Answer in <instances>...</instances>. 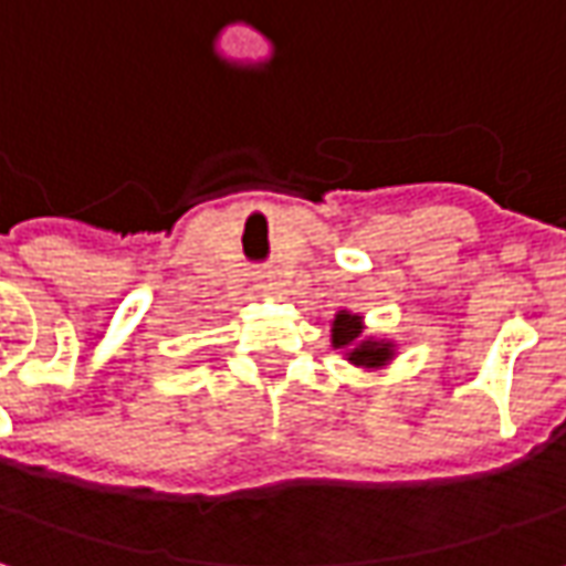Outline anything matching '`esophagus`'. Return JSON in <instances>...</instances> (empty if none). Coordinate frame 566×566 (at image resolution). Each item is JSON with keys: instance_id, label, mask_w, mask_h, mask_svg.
<instances>
[{"instance_id": "34e87169", "label": "esophagus", "mask_w": 566, "mask_h": 566, "mask_svg": "<svg viewBox=\"0 0 566 566\" xmlns=\"http://www.w3.org/2000/svg\"><path fill=\"white\" fill-rule=\"evenodd\" d=\"M256 287H263V291H279V287H282L279 272H272V269H260V272H256Z\"/></svg>"}]
</instances>
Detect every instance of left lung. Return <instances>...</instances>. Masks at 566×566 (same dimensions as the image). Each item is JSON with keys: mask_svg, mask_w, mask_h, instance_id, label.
<instances>
[{"mask_svg": "<svg viewBox=\"0 0 566 566\" xmlns=\"http://www.w3.org/2000/svg\"><path fill=\"white\" fill-rule=\"evenodd\" d=\"M332 344L335 350H347V360L363 369H381L395 357V344L363 338V316L342 310L332 322Z\"/></svg>", "mask_w": 566, "mask_h": 566, "instance_id": "obj_1", "label": "left lung"}]
</instances>
